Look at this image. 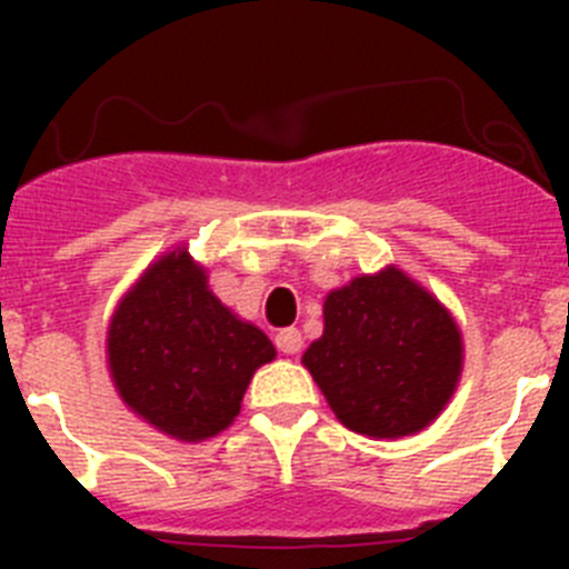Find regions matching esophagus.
<instances>
[{
    "label": "esophagus",
    "mask_w": 569,
    "mask_h": 569,
    "mask_svg": "<svg viewBox=\"0 0 569 569\" xmlns=\"http://www.w3.org/2000/svg\"><path fill=\"white\" fill-rule=\"evenodd\" d=\"M301 345H305V339H301L299 328H284L276 333V347H279L281 353H288V356L299 353Z\"/></svg>",
    "instance_id": "34e87169"
}]
</instances>
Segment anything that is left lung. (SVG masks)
Masks as SVG:
<instances>
[{
	"mask_svg": "<svg viewBox=\"0 0 569 569\" xmlns=\"http://www.w3.org/2000/svg\"><path fill=\"white\" fill-rule=\"evenodd\" d=\"M353 433L399 439L445 410L461 373V333L399 268L361 276L325 299V333L301 356Z\"/></svg>",
	"mask_w": 569,
	"mask_h": 569,
	"instance_id": "left-lung-1",
	"label": "left lung"
}]
</instances>
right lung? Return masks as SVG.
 I'll use <instances>...</instances> for the list:
<instances>
[{
  "mask_svg": "<svg viewBox=\"0 0 569 569\" xmlns=\"http://www.w3.org/2000/svg\"><path fill=\"white\" fill-rule=\"evenodd\" d=\"M276 347L208 290L188 250H173L116 308L108 359L116 390L144 421L184 441L230 425L256 367Z\"/></svg>",
  "mask_w": 569,
  "mask_h": 569,
  "instance_id": "1",
  "label": "right lung"
}]
</instances>
